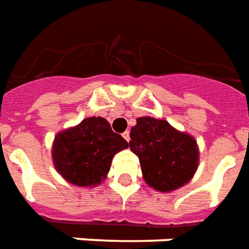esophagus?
<instances>
[{"label":"esophagus","instance_id":"esophagus-1","mask_svg":"<svg viewBox=\"0 0 249 249\" xmlns=\"http://www.w3.org/2000/svg\"><path fill=\"white\" fill-rule=\"evenodd\" d=\"M123 138H124V140H126V141H130V133H128V131H124V133H123Z\"/></svg>","mask_w":249,"mask_h":249}]
</instances>
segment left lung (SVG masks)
Here are the masks:
<instances>
[{
    "label": "left lung",
    "instance_id": "8db88e82",
    "mask_svg": "<svg viewBox=\"0 0 249 249\" xmlns=\"http://www.w3.org/2000/svg\"><path fill=\"white\" fill-rule=\"evenodd\" d=\"M130 149L138 156L142 178L160 193H171L193 179L199 149L193 135L176 130L164 119L141 116L130 130Z\"/></svg>",
    "mask_w": 249,
    "mask_h": 249
}]
</instances>
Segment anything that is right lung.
Wrapping results in <instances>:
<instances>
[{
    "mask_svg": "<svg viewBox=\"0 0 249 249\" xmlns=\"http://www.w3.org/2000/svg\"><path fill=\"white\" fill-rule=\"evenodd\" d=\"M127 147V141L114 133L104 118L90 116L59 131L51 154L56 172L68 183L95 187L107 178L115 154Z\"/></svg>",
    "mask_w": 249,
    "mask_h": 249,
    "instance_id": "1",
    "label": "right lung"
}]
</instances>
